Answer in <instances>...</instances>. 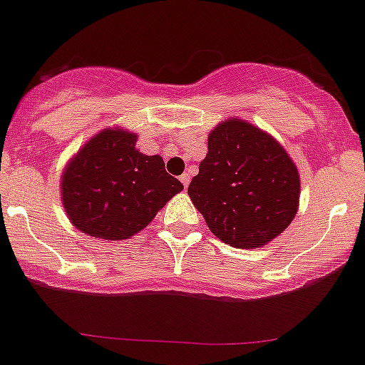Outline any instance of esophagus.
Returning <instances> with one entry per match:
<instances>
[{
	"label": "esophagus",
	"mask_w": 365,
	"mask_h": 365,
	"mask_svg": "<svg viewBox=\"0 0 365 365\" xmlns=\"http://www.w3.org/2000/svg\"><path fill=\"white\" fill-rule=\"evenodd\" d=\"M180 182H182L183 187H185V189H187V187H189V183H190V175H189V173H183V175L180 176Z\"/></svg>",
	"instance_id": "34e87169"
}]
</instances>
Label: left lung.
<instances>
[{
    "instance_id": "left-lung-1",
    "label": "left lung",
    "mask_w": 365,
    "mask_h": 365,
    "mask_svg": "<svg viewBox=\"0 0 365 365\" xmlns=\"http://www.w3.org/2000/svg\"><path fill=\"white\" fill-rule=\"evenodd\" d=\"M299 187L298 168L274 137L230 118L208 133V153L187 192L217 239L255 250L291 225Z\"/></svg>"
}]
</instances>
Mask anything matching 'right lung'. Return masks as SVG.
Wrapping results in <instances>:
<instances>
[{
    "mask_svg": "<svg viewBox=\"0 0 365 365\" xmlns=\"http://www.w3.org/2000/svg\"><path fill=\"white\" fill-rule=\"evenodd\" d=\"M137 133L112 126L93 135L71 157L60 176L67 217L81 233L125 240L146 228L175 194L180 180L160 155L135 148Z\"/></svg>",
    "mask_w": 365,
    "mask_h": 365,
    "instance_id": "right-lung-1",
    "label": "right lung"
}]
</instances>
